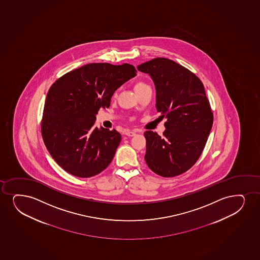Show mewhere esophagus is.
I'll use <instances>...</instances> for the list:
<instances>
[{
    "instance_id": "esophagus-1",
    "label": "esophagus",
    "mask_w": 260,
    "mask_h": 260,
    "mask_svg": "<svg viewBox=\"0 0 260 260\" xmlns=\"http://www.w3.org/2000/svg\"><path fill=\"white\" fill-rule=\"evenodd\" d=\"M126 136H128V137H134L135 135H136V132H133V131H128V132H126Z\"/></svg>"
}]
</instances>
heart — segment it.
<instances>
[{
    "mask_svg": "<svg viewBox=\"0 0 260 260\" xmlns=\"http://www.w3.org/2000/svg\"><path fill=\"white\" fill-rule=\"evenodd\" d=\"M149 87L147 84L144 83L143 81H138V83L135 85V90L137 91L138 89H141V88H144V87ZM116 94H114V96H115Z\"/></svg>",
    "mask_w": 260,
    "mask_h": 260,
    "instance_id": "heart-1",
    "label": "heart"
}]
</instances>
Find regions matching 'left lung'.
I'll list each match as a JSON object with an SVG mask.
<instances>
[{
    "mask_svg": "<svg viewBox=\"0 0 260 260\" xmlns=\"http://www.w3.org/2000/svg\"><path fill=\"white\" fill-rule=\"evenodd\" d=\"M138 69L153 80L159 118H167L162 137L151 131L144 132V159L157 175L178 176L198 160L213 125L204 86L191 71L168 58H153Z\"/></svg>",
    "mask_w": 260,
    "mask_h": 260,
    "instance_id": "8db88e82",
    "label": "left lung"
}]
</instances>
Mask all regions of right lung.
Returning <instances> with one entry per match:
<instances>
[{"mask_svg":"<svg viewBox=\"0 0 260 260\" xmlns=\"http://www.w3.org/2000/svg\"><path fill=\"white\" fill-rule=\"evenodd\" d=\"M129 64L92 63L71 71L51 85L41 122L43 140L59 167L74 176L89 178L105 170L115 156L121 134L94 127L101 108L137 75Z\"/></svg>","mask_w":260,"mask_h":260,"instance_id":"obj_1","label":"right lung"}]
</instances>
